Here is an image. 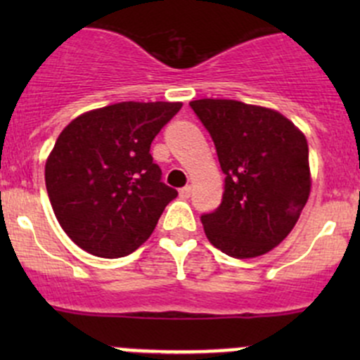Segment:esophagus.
Masks as SVG:
<instances>
[{"mask_svg":"<svg viewBox=\"0 0 360 360\" xmlns=\"http://www.w3.org/2000/svg\"><path fill=\"white\" fill-rule=\"evenodd\" d=\"M191 186H184V188H181L179 190V195H181V198H188L191 195Z\"/></svg>","mask_w":360,"mask_h":360,"instance_id":"34e87169","label":"esophagus"}]
</instances>
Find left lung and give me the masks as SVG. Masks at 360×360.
<instances>
[{
    "label": "left lung",
    "instance_id": "8db88e82",
    "mask_svg": "<svg viewBox=\"0 0 360 360\" xmlns=\"http://www.w3.org/2000/svg\"><path fill=\"white\" fill-rule=\"evenodd\" d=\"M209 130L224 179L223 202L200 217L210 244L237 259L277 248L310 197L304 134L282 112L231 99L190 103Z\"/></svg>",
    "mask_w": 360,
    "mask_h": 360
}]
</instances>
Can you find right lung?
<instances>
[{
    "label": "right lung",
    "instance_id": "right-lung-1",
    "mask_svg": "<svg viewBox=\"0 0 360 360\" xmlns=\"http://www.w3.org/2000/svg\"><path fill=\"white\" fill-rule=\"evenodd\" d=\"M183 103H116L76 116L45 163L57 221L78 248L123 257L153 233L177 191L162 181L151 141Z\"/></svg>",
    "mask_w": 360,
    "mask_h": 360
}]
</instances>
